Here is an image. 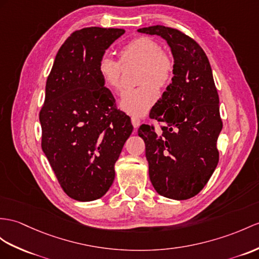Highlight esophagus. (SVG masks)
Masks as SVG:
<instances>
[{"instance_id": "esophagus-1", "label": "esophagus", "mask_w": 259, "mask_h": 259, "mask_svg": "<svg viewBox=\"0 0 259 259\" xmlns=\"http://www.w3.org/2000/svg\"><path fill=\"white\" fill-rule=\"evenodd\" d=\"M132 124H133L134 128H138L141 125V119L136 116H132Z\"/></svg>"}]
</instances>
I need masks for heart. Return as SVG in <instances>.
<instances>
[{"instance_id": "heart-1", "label": "heart", "mask_w": 259, "mask_h": 259, "mask_svg": "<svg viewBox=\"0 0 259 259\" xmlns=\"http://www.w3.org/2000/svg\"><path fill=\"white\" fill-rule=\"evenodd\" d=\"M123 64L140 65L137 73L138 85L126 90L119 99V108L127 114L143 116L158 99V90L165 89L174 74V60L162 52L158 42L149 37H136L118 50ZM104 83L113 90L121 89V64L109 56H103L98 67Z\"/></svg>"}]
</instances>
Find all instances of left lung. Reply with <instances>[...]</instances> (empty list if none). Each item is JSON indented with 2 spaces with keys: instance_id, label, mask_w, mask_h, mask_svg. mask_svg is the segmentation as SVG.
<instances>
[{
  "instance_id": "obj_1",
  "label": "left lung",
  "mask_w": 259,
  "mask_h": 259,
  "mask_svg": "<svg viewBox=\"0 0 259 259\" xmlns=\"http://www.w3.org/2000/svg\"><path fill=\"white\" fill-rule=\"evenodd\" d=\"M137 31L160 36L174 57L171 83L149 113L165 126L159 136L150 125L138 128L149 179L162 197L190 199L202 190L219 162L217 142L223 124L210 62L198 42L178 29L156 25Z\"/></svg>"
}]
</instances>
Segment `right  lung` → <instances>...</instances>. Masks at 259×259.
Wrapping results in <instances>:
<instances>
[{"label": "right lung", "instance_id": "obj_1", "mask_svg": "<svg viewBox=\"0 0 259 259\" xmlns=\"http://www.w3.org/2000/svg\"><path fill=\"white\" fill-rule=\"evenodd\" d=\"M124 33L102 27L74 31L57 53L46 82L41 148L64 191L81 202L108 192L133 132L98 70L105 50Z\"/></svg>", "mask_w": 259, "mask_h": 259}]
</instances>
